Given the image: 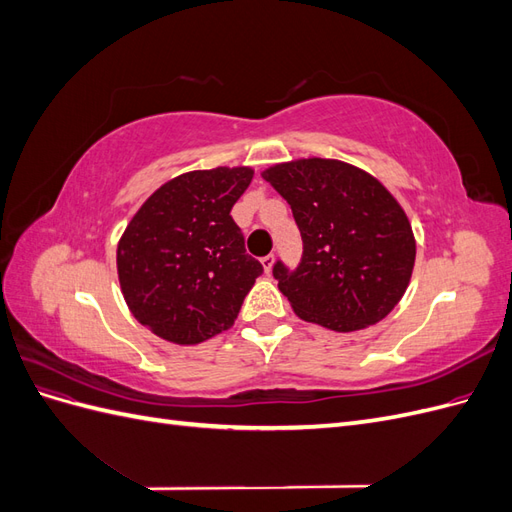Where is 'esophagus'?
Instances as JSON below:
<instances>
[{
  "label": "esophagus",
  "mask_w": 512,
  "mask_h": 512,
  "mask_svg": "<svg viewBox=\"0 0 512 512\" xmlns=\"http://www.w3.org/2000/svg\"><path fill=\"white\" fill-rule=\"evenodd\" d=\"M262 262V267H265V273H271V269H273V262H275V256L273 254H267L265 258L260 260Z\"/></svg>",
  "instance_id": "esophagus-1"
}]
</instances>
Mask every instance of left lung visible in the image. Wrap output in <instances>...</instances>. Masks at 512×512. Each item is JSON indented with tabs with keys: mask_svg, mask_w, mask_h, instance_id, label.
I'll return each instance as SVG.
<instances>
[{
	"mask_svg": "<svg viewBox=\"0 0 512 512\" xmlns=\"http://www.w3.org/2000/svg\"><path fill=\"white\" fill-rule=\"evenodd\" d=\"M286 198L301 230L294 269L273 265L294 314L348 333L382 320L404 297L416 243L404 209L365 170L309 158L262 173Z\"/></svg>",
	"mask_w": 512,
	"mask_h": 512,
	"instance_id": "left-lung-1",
	"label": "left lung"
}]
</instances>
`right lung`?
Listing matches in <instances>:
<instances>
[{"label":"right lung","instance_id":"right-lung-1","mask_svg":"<svg viewBox=\"0 0 512 512\" xmlns=\"http://www.w3.org/2000/svg\"><path fill=\"white\" fill-rule=\"evenodd\" d=\"M252 177L245 166L179 175L147 198L123 232V299L166 342L200 344L230 329L262 273L230 215Z\"/></svg>","mask_w":512,"mask_h":512}]
</instances>
